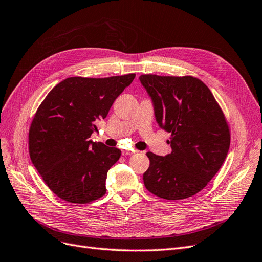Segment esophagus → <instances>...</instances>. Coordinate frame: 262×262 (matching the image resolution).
Returning <instances> with one entry per match:
<instances>
[{
	"label": "esophagus",
	"mask_w": 262,
	"mask_h": 262,
	"mask_svg": "<svg viewBox=\"0 0 262 262\" xmlns=\"http://www.w3.org/2000/svg\"><path fill=\"white\" fill-rule=\"evenodd\" d=\"M138 150L137 149H122V154L123 155H131V154H134V153H137Z\"/></svg>",
	"instance_id": "1"
}]
</instances>
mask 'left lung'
<instances>
[{"label":"left lung","mask_w":262,"mask_h":262,"mask_svg":"<svg viewBox=\"0 0 262 262\" xmlns=\"http://www.w3.org/2000/svg\"><path fill=\"white\" fill-rule=\"evenodd\" d=\"M140 82L152 98L160 128L171 133V153L146 155L145 188L166 200L192 196L223 165L231 143L225 116L213 94L193 76L143 74Z\"/></svg>","instance_id":"left-lung-1"}]
</instances>
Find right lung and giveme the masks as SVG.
Segmentation results:
<instances>
[{
    "label": "right lung",
    "instance_id": "add662e5",
    "mask_svg": "<svg viewBox=\"0 0 262 262\" xmlns=\"http://www.w3.org/2000/svg\"><path fill=\"white\" fill-rule=\"evenodd\" d=\"M136 74L73 76L55 85L31 121L30 160L46 185L62 200L84 204L106 193L110 167L121 150L89 140Z\"/></svg>",
    "mask_w": 262,
    "mask_h": 262
}]
</instances>
